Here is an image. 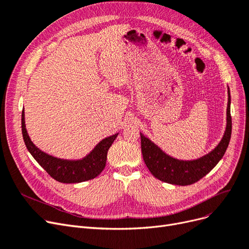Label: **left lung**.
<instances>
[{
	"mask_svg": "<svg viewBox=\"0 0 249 249\" xmlns=\"http://www.w3.org/2000/svg\"><path fill=\"white\" fill-rule=\"evenodd\" d=\"M228 95L227 127L223 139L214 150L199 159L183 161L172 158L141 133L142 157L146 167L156 178L177 186H189L204 178L215 167L219 160L224 157L232 134L231 95L229 88Z\"/></svg>",
	"mask_w": 249,
	"mask_h": 249,
	"instance_id": "obj_1",
	"label": "left lung"
}]
</instances>
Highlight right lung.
Here are the masks:
<instances>
[{"label": "right lung", "instance_id": "right-lung-1", "mask_svg": "<svg viewBox=\"0 0 249 249\" xmlns=\"http://www.w3.org/2000/svg\"><path fill=\"white\" fill-rule=\"evenodd\" d=\"M21 130L26 149L35 160L52 178L64 183H76L95 178L106 167L107 151L118 135L117 133L106 137L85 158L81 160H64L44 153L33 143L25 128L24 109H22L21 115Z\"/></svg>", "mask_w": 249, "mask_h": 249}]
</instances>
